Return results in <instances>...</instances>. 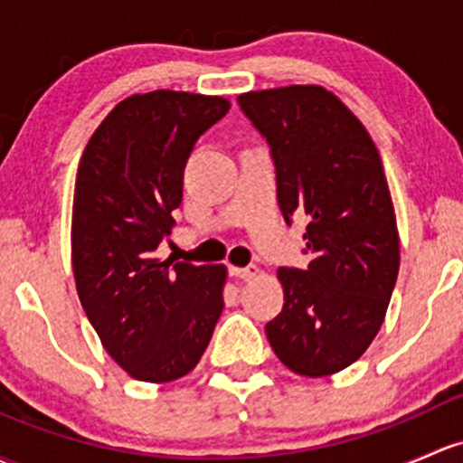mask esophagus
I'll return each instance as SVG.
<instances>
[{
	"label": "esophagus",
	"mask_w": 463,
	"mask_h": 463,
	"mask_svg": "<svg viewBox=\"0 0 463 463\" xmlns=\"http://www.w3.org/2000/svg\"><path fill=\"white\" fill-rule=\"evenodd\" d=\"M231 272L235 277H240V279L248 281V279H255V277L260 275V269H257V266H246V269H231Z\"/></svg>",
	"instance_id": "34e87169"
}]
</instances>
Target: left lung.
I'll return each instance as SVG.
<instances>
[{
    "label": "left lung",
    "mask_w": 463,
    "mask_h": 463,
    "mask_svg": "<svg viewBox=\"0 0 463 463\" xmlns=\"http://www.w3.org/2000/svg\"><path fill=\"white\" fill-rule=\"evenodd\" d=\"M270 146L286 223L308 217L306 269L277 270L284 308L266 335L284 366L326 377L357 362L382 328L399 272V235L382 157L333 92L286 86L240 95Z\"/></svg>",
    "instance_id": "8db88e82"
}]
</instances>
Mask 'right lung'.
Segmentation results:
<instances>
[{"label":"right lung","instance_id":"add662e5","mask_svg":"<svg viewBox=\"0 0 463 463\" xmlns=\"http://www.w3.org/2000/svg\"><path fill=\"white\" fill-rule=\"evenodd\" d=\"M231 109L223 97L153 90L117 104L92 133L75 182L77 295L110 357L166 383L202 359L223 310V266L157 257L182 203L194 142Z\"/></svg>","mask_w":463,"mask_h":463}]
</instances>
